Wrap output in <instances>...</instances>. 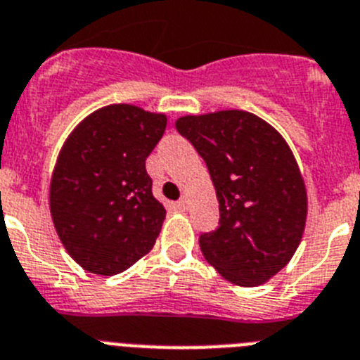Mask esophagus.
I'll list each match as a JSON object with an SVG mask.
<instances>
[{"instance_id":"1","label":"esophagus","mask_w":360,"mask_h":360,"mask_svg":"<svg viewBox=\"0 0 360 360\" xmlns=\"http://www.w3.org/2000/svg\"><path fill=\"white\" fill-rule=\"evenodd\" d=\"M177 208H179V210H186V208H188V199H186L185 195L177 201Z\"/></svg>"}]
</instances>
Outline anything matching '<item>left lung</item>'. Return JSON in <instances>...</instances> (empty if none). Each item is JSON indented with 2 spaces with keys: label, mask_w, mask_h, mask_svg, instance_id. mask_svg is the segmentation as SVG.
Returning a JSON list of instances; mask_svg holds the SVG:
<instances>
[{
  "label": "left lung",
  "mask_w": 360,
  "mask_h": 360,
  "mask_svg": "<svg viewBox=\"0 0 360 360\" xmlns=\"http://www.w3.org/2000/svg\"><path fill=\"white\" fill-rule=\"evenodd\" d=\"M175 128L207 162L219 226L199 236L205 259L229 282L255 288L298 249L307 192L291 148L271 124L241 110L186 115Z\"/></svg>",
  "instance_id": "left-lung-1"
}]
</instances>
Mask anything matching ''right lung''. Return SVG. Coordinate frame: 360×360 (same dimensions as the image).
Instances as JSON below:
<instances>
[{
  "instance_id": "1",
  "label": "right lung",
  "mask_w": 360,
  "mask_h": 360,
  "mask_svg": "<svg viewBox=\"0 0 360 360\" xmlns=\"http://www.w3.org/2000/svg\"><path fill=\"white\" fill-rule=\"evenodd\" d=\"M166 115L131 104L96 110L72 129L51 177L60 241L80 267L113 276L152 250L166 210L152 194L146 157Z\"/></svg>"
}]
</instances>
